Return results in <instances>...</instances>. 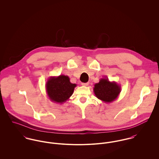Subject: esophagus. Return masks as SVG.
<instances>
[{"label":"esophagus","instance_id":"34e87169","mask_svg":"<svg viewBox=\"0 0 159 159\" xmlns=\"http://www.w3.org/2000/svg\"><path fill=\"white\" fill-rule=\"evenodd\" d=\"M89 83H83L81 84L83 85V86H88V85H89Z\"/></svg>","mask_w":159,"mask_h":159}]
</instances>
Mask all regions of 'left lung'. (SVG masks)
<instances>
[{
    "mask_svg": "<svg viewBox=\"0 0 159 159\" xmlns=\"http://www.w3.org/2000/svg\"><path fill=\"white\" fill-rule=\"evenodd\" d=\"M121 87L115 81H110L108 78H102L94 84L93 92L97 98L105 103H111L119 96Z\"/></svg>",
    "mask_w": 159,
    "mask_h": 159,
    "instance_id": "obj_1",
    "label": "left lung"
}]
</instances>
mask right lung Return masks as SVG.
Segmentation results:
<instances>
[{"label":"right lung","mask_w":159,"mask_h":159,"mask_svg":"<svg viewBox=\"0 0 159 159\" xmlns=\"http://www.w3.org/2000/svg\"><path fill=\"white\" fill-rule=\"evenodd\" d=\"M76 84L70 81L68 76H51L46 83V91L51 101L62 104L68 100L73 93Z\"/></svg>","instance_id":"add662e5"}]
</instances>
